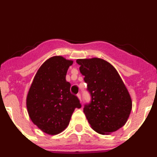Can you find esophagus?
<instances>
[{
    "instance_id": "1",
    "label": "esophagus",
    "mask_w": 157,
    "mask_h": 157,
    "mask_svg": "<svg viewBox=\"0 0 157 157\" xmlns=\"http://www.w3.org/2000/svg\"><path fill=\"white\" fill-rule=\"evenodd\" d=\"M77 97H78V99H79V101H82L81 94H77Z\"/></svg>"
}]
</instances>
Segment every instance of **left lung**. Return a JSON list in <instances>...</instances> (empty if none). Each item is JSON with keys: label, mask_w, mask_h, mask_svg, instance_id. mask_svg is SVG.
Here are the masks:
<instances>
[{"label": "left lung", "mask_w": 157, "mask_h": 157, "mask_svg": "<svg viewBox=\"0 0 157 157\" xmlns=\"http://www.w3.org/2000/svg\"><path fill=\"white\" fill-rule=\"evenodd\" d=\"M76 62L91 96L90 103L85 105L83 112L93 130L109 134L121 128L130 116L132 101L117 71L100 58Z\"/></svg>", "instance_id": "left-lung-1"}]
</instances>
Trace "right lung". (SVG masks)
<instances>
[{
	"label": "right lung",
	"mask_w": 157,
	"mask_h": 157,
	"mask_svg": "<svg viewBox=\"0 0 157 157\" xmlns=\"http://www.w3.org/2000/svg\"><path fill=\"white\" fill-rule=\"evenodd\" d=\"M73 63L60 56L43 63L34 78L27 97V108L32 122L43 132L59 134L68 126L75 109L81 104L70 91L66 81L68 67Z\"/></svg>",
	"instance_id": "add662e5"
}]
</instances>
